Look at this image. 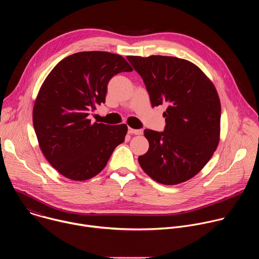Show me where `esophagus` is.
Segmentation results:
<instances>
[{"label": "esophagus", "mask_w": 259, "mask_h": 259, "mask_svg": "<svg viewBox=\"0 0 259 259\" xmlns=\"http://www.w3.org/2000/svg\"><path fill=\"white\" fill-rule=\"evenodd\" d=\"M128 133L129 134H135V135H140L142 133V130L141 129H133V128H130L128 129Z\"/></svg>", "instance_id": "esophagus-1"}]
</instances>
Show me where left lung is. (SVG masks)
Masks as SVG:
<instances>
[{"label": "left lung", "instance_id": "1", "mask_svg": "<svg viewBox=\"0 0 259 259\" xmlns=\"http://www.w3.org/2000/svg\"><path fill=\"white\" fill-rule=\"evenodd\" d=\"M149 91L153 107L166 104L164 132L145 129L150 147L138 157L142 170L166 186L193 178L220 139L221 105L212 81L195 63L178 57L127 56Z\"/></svg>", "mask_w": 259, "mask_h": 259}]
</instances>
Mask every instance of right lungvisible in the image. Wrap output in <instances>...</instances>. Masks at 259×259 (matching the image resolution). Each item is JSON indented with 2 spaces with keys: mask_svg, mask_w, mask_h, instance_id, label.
Wrapping results in <instances>:
<instances>
[{
  "mask_svg": "<svg viewBox=\"0 0 259 259\" xmlns=\"http://www.w3.org/2000/svg\"><path fill=\"white\" fill-rule=\"evenodd\" d=\"M132 70L121 55L85 51L63 58L43 82L32 108L33 128L43 155L64 177L96 176L125 140L126 124L92 123L88 116L105 102L109 80Z\"/></svg>",
  "mask_w": 259,
  "mask_h": 259,
  "instance_id": "add662e5",
  "label": "right lung"
}]
</instances>
